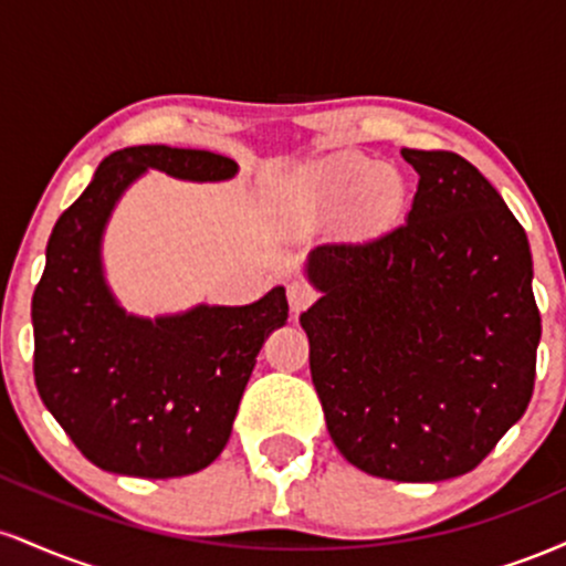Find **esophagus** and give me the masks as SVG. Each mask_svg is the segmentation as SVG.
<instances>
[{
  "mask_svg": "<svg viewBox=\"0 0 566 566\" xmlns=\"http://www.w3.org/2000/svg\"><path fill=\"white\" fill-rule=\"evenodd\" d=\"M316 301V290L308 287L305 282H290L287 284V303H290V311L292 314H303L305 308H308L311 303Z\"/></svg>",
  "mask_w": 566,
  "mask_h": 566,
  "instance_id": "34e87169",
  "label": "esophagus"
}]
</instances>
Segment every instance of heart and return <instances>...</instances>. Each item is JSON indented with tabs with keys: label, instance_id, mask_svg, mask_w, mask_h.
I'll return each mask as SVG.
<instances>
[{
	"label": "heart",
	"instance_id": "obj_1",
	"mask_svg": "<svg viewBox=\"0 0 566 566\" xmlns=\"http://www.w3.org/2000/svg\"><path fill=\"white\" fill-rule=\"evenodd\" d=\"M356 197L359 216L367 223H386L405 205V178L391 167H378L359 154H343L322 167L319 201L324 210H343Z\"/></svg>",
	"mask_w": 566,
	"mask_h": 566
}]
</instances>
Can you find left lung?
Returning <instances> with one entry per match:
<instances>
[{"instance_id":"1","label":"left lung","mask_w":566,"mask_h":566,"mask_svg":"<svg viewBox=\"0 0 566 566\" xmlns=\"http://www.w3.org/2000/svg\"><path fill=\"white\" fill-rule=\"evenodd\" d=\"M420 175L405 223L322 244L301 316L327 431L394 482L463 476L535 388L541 311L527 233L471 161L401 148Z\"/></svg>"}]
</instances>
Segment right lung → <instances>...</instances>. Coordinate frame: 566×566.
I'll return each instance as SVG.
<instances>
[{
    "label": "right lung",
    "instance_id": "add662e5",
    "mask_svg": "<svg viewBox=\"0 0 566 566\" xmlns=\"http://www.w3.org/2000/svg\"><path fill=\"white\" fill-rule=\"evenodd\" d=\"M148 167L226 180L237 161L212 151L129 146L101 161L57 218L31 301L34 380L44 407L97 469L140 479L197 473L223 452L265 337L287 322L274 287L250 305L127 316L103 282L101 237L122 191Z\"/></svg>",
    "mask_w": 566,
    "mask_h": 566
}]
</instances>
